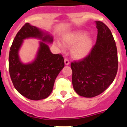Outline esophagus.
<instances>
[{
  "mask_svg": "<svg viewBox=\"0 0 127 127\" xmlns=\"http://www.w3.org/2000/svg\"><path fill=\"white\" fill-rule=\"evenodd\" d=\"M64 63H65V65H69V64H70L69 60L66 58L64 59Z\"/></svg>",
  "mask_w": 127,
  "mask_h": 127,
  "instance_id": "34e87169",
  "label": "esophagus"
}]
</instances>
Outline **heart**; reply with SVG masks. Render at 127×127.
<instances>
[{
  "mask_svg": "<svg viewBox=\"0 0 127 127\" xmlns=\"http://www.w3.org/2000/svg\"><path fill=\"white\" fill-rule=\"evenodd\" d=\"M86 32L77 30L66 35L63 38V42L67 46H72L71 53L76 59H81L88 55L92 48V39L90 36H86ZM59 48L63 50L64 46L60 42H57Z\"/></svg>",
  "mask_w": 127,
  "mask_h": 127,
  "instance_id": "1",
  "label": "heart"
}]
</instances>
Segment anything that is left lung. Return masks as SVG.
<instances>
[{"mask_svg":"<svg viewBox=\"0 0 127 127\" xmlns=\"http://www.w3.org/2000/svg\"><path fill=\"white\" fill-rule=\"evenodd\" d=\"M97 42L90 53L70 64L74 89L80 96L91 98L100 95L114 81L118 71L117 48L111 30L97 21Z\"/></svg>","mask_w":127,"mask_h":127,"instance_id":"obj_1","label":"left lung"}]
</instances>
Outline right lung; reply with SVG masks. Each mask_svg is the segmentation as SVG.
I'll return each instance as SVG.
<instances>
[{"label": "right lung", "mask_w": 127, "mask_h": 127, "mask_svg": "<svg viewBox=\"0 0 127 127\" xmlns=\"http://www.w3.org/2000/svg\"><path fill=\"white\" fill-rule=\"evenodd\" d=\"M41 39L36 58L31 63L23 64L18 55L23 40ZM53 37L35 26L27 23L19 30L11 45L9 55V71L16 90L33 100L46 98L51 94L55 81L64 67V60L59 54H53L45 42L51 43Z\"/></svg>", "instance_id": "obj_1"}]
</instances>
